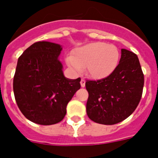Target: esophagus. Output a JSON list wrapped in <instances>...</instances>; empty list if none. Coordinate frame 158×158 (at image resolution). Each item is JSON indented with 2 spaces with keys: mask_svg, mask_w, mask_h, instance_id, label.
<instances>
[{
  "mask_svg": "<svg viewBox=\"0 0 158 158\" xmlns=\"http://www.w3.org/2000/svg\"><path fill=\"white\" fill-rule=\"evenodd\" d=\"M85 80H84V79H81V81H80V84H81V87L82 88H84V87H85Z\"/></svg>",
  "mask_w": 158,
  "mask_h": 158,
  "instance_id": "obj_1",
  "label": "esophagus"
}]
</instances>
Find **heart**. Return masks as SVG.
Wrapping results in <instances>:
<instances>
[{
    "instance_id": "heart-1",
    "label": "heart",
    "mask_w": 158,
    "mask_h": 158,
    "mask_svg": "<svg viewBox=\"0 0 158 158\" xmlns=\"http://www.w3.org/2000/svg\"><path fill=\"white\" fill-rule=\"evenodd\" d=\"M120 58V51L115 45L96 42L78 48L74 56H68L65 60L67 64L77 73L86 68L89 77L102 79L115 71Z\"/></svg>"
}]
</instances>
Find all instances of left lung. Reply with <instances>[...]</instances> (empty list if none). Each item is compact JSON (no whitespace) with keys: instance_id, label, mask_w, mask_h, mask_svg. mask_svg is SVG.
<instances>
[{"instance_id":"8db88e82","label":"left lung","mask_w":158,"mask_h":158,"mask_svg":"<svg viewBox=\"0 0 158 158\" xmlns=\"http://www.w3.org/2000/svg\"><path fill=\"white\" fill-rule=\"evenodd\" d=\"M144 77L137 55L121 49L117 68L105 79L85 84L89 98L87 115L102 125H115L125 120L139 103Z\"/></svg>"}]
</instances>
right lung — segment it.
Instances as JSON below:
<instances>
[{"instance_id":"obj_1","label":"right lung","mask_w":158,"mask_h":158,"mask_svg":"<svg viewBox=\"0 0 158 158\" xmlns=\"http://www.w3.org/2000/svg\"><path fill=\"white\" fill-rule=\"evenodd\" d=\"M61 50L57 43L37 42L18 59L13 81L16 103L28 120L38 125L61 121L67 104L81 87L80 78L64 77Z\"/></svg>"}]
</instances>
